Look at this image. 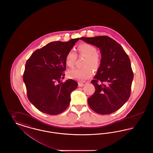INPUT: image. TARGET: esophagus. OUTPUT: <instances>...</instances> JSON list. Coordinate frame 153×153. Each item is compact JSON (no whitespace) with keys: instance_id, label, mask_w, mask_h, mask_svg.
I'll use <instances>...</instances> for the list:
<instances>
[{"instance_id":"esophagus-1","label":"esophagus","mask_w":153,"mask_h":153,"mask_svg":"<svg viewBox=\"0 0 153 153\" xmlns=\"http://www.w3.org/2000/svg\"><path fill=\"white\" fill-rule=\"evenodd\" d=\"M86 84H87V83H86L85 82H79V86L80 87H82L84 86Z\"/></svg>"}]
</instances>
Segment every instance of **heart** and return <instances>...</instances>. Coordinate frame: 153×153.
I'll return each instance as SVG.
<instances>
[{"mask_svg":"<svg viewBox=\"0 0 153 153\" xmlns=\"http://www.w3.org/2000/svg\"><path fill=\"white\" fill-rule=\"evenodd\" d=\"M79 53L81 56L86 57L83 68L74 69L69 71L68 77L69 79L84 81L90 78L93 74V70L90 67L96 69L99 68L100 63L99 55L97 53V49L94 46L91 44H80L77 47ZM77 57L76 53L73 51H68L65 57L66 65L69 68H72Z\"/></svg>","mask_w":153,"mask_h":153,"instance_id":"b5f03b06","label":"heart"}]
</instances>
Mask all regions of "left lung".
Listing matches in <instances>:
<instances>
[{
	"instance_id": "1",
	"label": "left lung",
	"mask_w": 153,
	"mask_h": 153,
	"mask_svg": "<svg viewBox=\"0 0 153 153\" xmlns=\"http://www.w3.org/2000/svg\"><path fill=\"white\" fill-rule=\"evenodd\" d=\"M100 50L102 58L91 83L95 93L88 99L96 113L107 115L120 109L129 99L134 75L130 59L120 44L108 36L81 37Z\"/></svg>"
}]
</instances>
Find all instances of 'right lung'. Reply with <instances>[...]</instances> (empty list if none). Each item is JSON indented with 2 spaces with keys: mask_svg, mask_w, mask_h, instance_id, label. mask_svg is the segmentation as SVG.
Instances as JSON below:
<instances>
[{
  "mask_svg": "<svg viewBox=\"0 0 153 153\" xmlns=\"http://www.w3.org/2000/svg\"><path fill=\"white\" fill-rule=\"evenodd\" d=\"M79 40L78 38L68 42H51L36 51L27 59L23 80L30 102L41 112L58 115L68 107L71 94L78 84L72 79L65 82L60 80L65 76V56Z\"/></svg>",
  "mask_w": 153,
  "mask_h": 153,
  "instance_id": "1",
  "label": "right lung"
}]
</instances>
